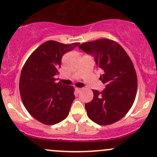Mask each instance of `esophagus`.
<instances>
[{"mask_svg": "<svg viewBox=\"0 0 157 157\" xmlns=\"http://www.w3.org/2000/svg\"><path fill=\"white\" fill-rule=\"evenodd\" d=\"M82 88H78V87H75V91H76V93H80V92L81 91H82Z\"/></svg>", "mask_w": 157, "mask_h": 157, "instance_id": "1", "label": "esophagus"}]
</instances>
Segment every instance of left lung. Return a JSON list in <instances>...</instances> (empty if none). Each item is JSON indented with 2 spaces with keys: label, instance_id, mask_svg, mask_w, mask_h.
Wrapping results in <instances>:
<instances>
[{
  "label": "left lung",
  "instance_id": "8db88e82",
  "mask_svg": "<svg viewBox=\"0 0 157 157\" xmlns=\"http://www.w3.org/2000/svg\"><path fill=\"white\" fill-rule=\"evenodd\" d=\"M94 56L104 71L100 79L106 85L100 93L93 90V99L85 104L88 117L101 126L114 123L126 115L134 104L137 78L132 60L122 46L113 40L101 39L78 46Z\"/></svg>",
  "mask_w": 157,
  "mask_h": 157
}]
</instances>
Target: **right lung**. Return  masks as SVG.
Segmentation results:
<instances>
[{"label": "right lung", "instance_id": "add662e5", "mask_svg": "<svg viewBox=\"0 0 157 157\" xmlns=\"http://www.w3.org/2000/svg\"><path fill=\"white\" fill-rule=\"evenodd\" d=\"M49 40L39 46L29 57L20 75L19 90L24 106L29 114L45 125H53L67 117L75 98L74 88L60 82L62 58L79 45Z\"/></svg>", "mask_w": 157, "mask_h": 157}]
</instances>
